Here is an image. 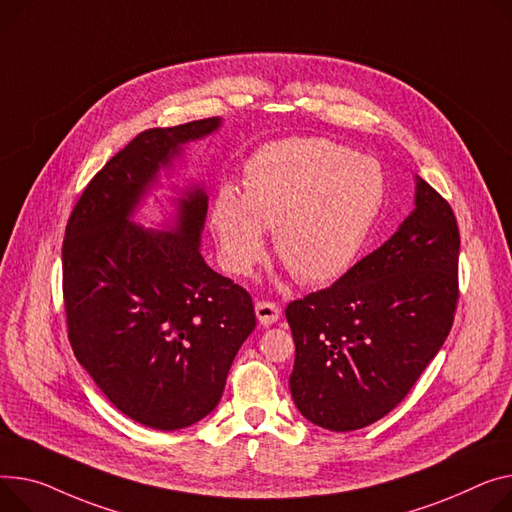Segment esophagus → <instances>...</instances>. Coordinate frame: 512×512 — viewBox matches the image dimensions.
<instances>
[{"label": "esophagus", "instance_id": "obj_1", "mask_svg": "<svg viewBox=\"0 0 512 512\" xmlns=\"http://www.w3.org/2000/svg\"><path fill=\"white\" fill-rule=\"evenodd\" d=\"M255 315H257V319H259L261 325L269 327V325H274V323L280 319L282 311H280V306H278L276 302L257 300V302H255Z\"/></svg>", "mask_w": 512, "mask_h": 512}]
</instances>
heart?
Segmentation results:
<instances>
[{
	"instance_id": "b5f03b06",
	"label": "heart",
	"mask_w": 512,
	"mask_h": 512,
	"mask_svg": "<svg viewBox=\"0 0 512 512\" xmlns=\"http://www.w3.org/2000/svg\"><path fill=\"white\" fill-rule=\"evenodd\" d=\"M379 164L321 138L259 148L245 164L243 193L222 187L210 226L220 259L249 276L274 228V251L302 284H327L354 263L383 203Z\"/></svg>"
}]
</instances>
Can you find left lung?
Segmentation results:
<instances>
[{
	"label": "left lung",
	"mask_w": 512,
	"mask_h": 512,
	"mask_svg": "<svg viewBox=\"0 0 512 512\" xmlns=\"http://www.w3.org/2000/svg\"><path fill=\"white\" fill-rule=\"evenodd\" d=\"M414 206L385 245L329 288L286 306L296 344L290 393L321 428L350 432L387 416L451 331L457 220L420 177Z\"/></svg>",
	"instance_id": "1"
}]
</instances>
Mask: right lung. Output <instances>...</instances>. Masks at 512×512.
I'll return each instance as SVG.
<instances>
[{"mask_svg": "<svg viewBox=\"0 0 512 512\" xmlns=\"http://www.w3.org/2000/svg\"><path fill=\"white\" fill-rule=\"evenodd\" d=\"M220 125L212 117L142 131L98 170L65 226L72 350L119 412L156 430L187 428L214 412L255 329L251 294L201 257V185L173 199L177 214L166 230L131 220L160 170Z\"/></svg>", "mask_w": 512, "mask_h": 512, "instance_id": "obj_1", "label": "right lung"}]
</instances>
